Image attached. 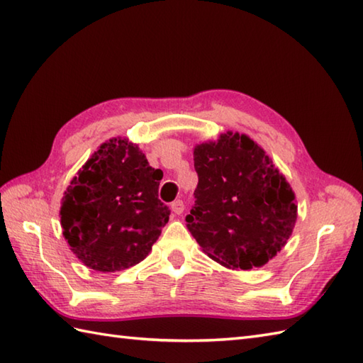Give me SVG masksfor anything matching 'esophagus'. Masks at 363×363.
<instances>
[{
	"label": "esophagus",
	"mask_w": 363,
	"mask_h": 363,
	"mask_svg": "<svg viewBox=\"0 0 363 363\" xmlns=\"http://www.w3.org/2000/svg\"><path fill=\"white\" fill-rule=\"evenodd\" d=\"M172 211L176 213V215H181L184 212V203L181 201V199H177V201L172 203Z\"/></svg>",
	"instance_id": "obj_1"
}]
</instances>
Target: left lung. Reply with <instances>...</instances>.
<instances>
[{
  "label": "left lung",
  "mask_w": 363,
  "mask_h": 363,
  "mask_svg": "<svg viewBox=\"0 0 363 363\" xmlns=\"http://www.w3.org/2000/svg\"><path fill=\"white\" fill-rule=\"evenodd\" d=\"M198 186L187 228L212 260L230 269L264 267L290 238L295 194L246 134L228 130L194 150Z\"/></svg>",
  "instance_id": "left-lung-1"
}]
</instances>
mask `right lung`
Here are the masks:
<instances>
[{
  "label": "right lung",
  "mask_w": 363,
  "mask_h": 363,
  "mask_svg": "<svg viewBox=\"0 0 363 363\" xmlns=\"http://www.w3.org/2000/svg\"><path fill=\"white\" fill-rule=\"evenodd\" d=\"M162 176L125 137L111 138L91 154L60 206L62 234L84 265L113 273L148 256L169 218L159 199Z\"/></svg>",
  "instance_id": "obj_1"
}]
</instances>
